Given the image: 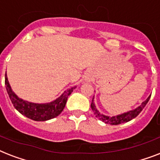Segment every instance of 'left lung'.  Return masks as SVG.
<instances>
[{
  "label": "left lung",
  "mask_w": 160,
  "mask_h": 160,
  "mask_svg": "<svg viewBox=\"0 0 160 160\" xmlns=\"http://www.w3.org/2000/svg\"><path fill=\"white\" fill-rule=\"evenodd\" d=\"M150 95L147 98L146 100L144 101L142 103H141L139 107H137L136 108L133 110H131L129 112H124V113H122L120 115H117V116L114 117H108V116H105L103 114L100 113L98 111V109L96 108V106L93 102V98L92 99L91 102V108L93 110V112H94V115L97 118H98L99 120L105 123H108V124H110V125H118V124H121V123H124L127 122L129 121L132 120L133 118H136L138 116L139 113L141 112L142 110H143L144 108L145 107V105L147 104L148 101L150 100Z\"/></svg>",
  "instance_id": "8db88e82"
}]
</instances>
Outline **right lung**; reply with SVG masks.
<instances>
[{"label": "right lung", "mask_w": 160, "mask_h": 160, "mask_svg": "<svg viewBox=\"0 0 160 160\" xmlns=\"http://www.w3.org/2000/svg\"><path fill=\"white\" fill-rule=\"evenodd\" d=\"M5 79H6L5 84H6V90L15 109L19 111L22 115L33 121H38V122L50 120L58 117L64 109L68 96L76 88V86L71 87L66 90L59 98L52 102H47V103H34L19 98L12 91L6 75Z\"/></svg>", "instance_id": "right-lung-1"}]
</instances>
